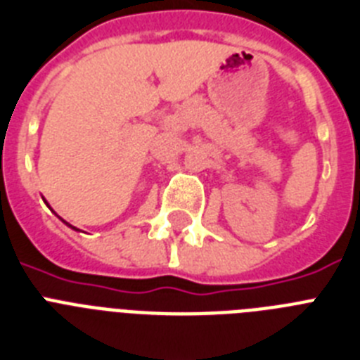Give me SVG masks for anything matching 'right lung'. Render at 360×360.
Returning a JSON list of instances; mask_svg holds the SVG:
<instances>
[{
    "mask_svg": "<svg viewBox=\"0 0 360 360\" xmlns=\"http://www.w3.org/2000/svg\"><path fill=\"white\" fill-rule=\"evenodd\" d=\"M44 201H45V199H44ZM45 203H47V201H45ZM47 207H49V205H47ZM60 219H62V217H60ZM62 221H63V219H62ZM63 223H65V225H68V226H71L72 231H78L77 226H72V225H69V223H68V221H63Z\"/></svg>",
    "mask_w": 360,
    "mask_h": 360,
    "instance_id": "1",
    "label": "right lung"
}]
</instances>
